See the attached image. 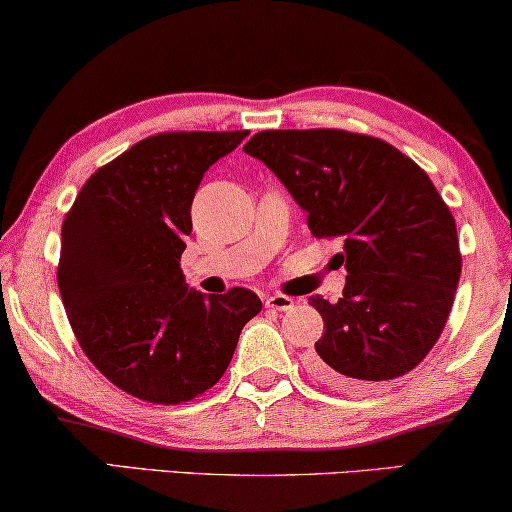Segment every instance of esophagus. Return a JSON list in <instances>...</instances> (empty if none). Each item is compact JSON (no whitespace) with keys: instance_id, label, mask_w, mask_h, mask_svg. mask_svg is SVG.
I'll return each mask as SVG.
<instances>
[{"instance_id":"obj_1","label":"esophagus","mask_w":512,"mask_h":512,"mask_svg":"<svg viewBox=\"0 0 512 512\" xmlns=\"http://www.w3.org/2000/svg\"><path fill=\"white\" fill-rule=\"evenodd\" d=\"M265 307H270V310L286 312L293 307V298L284 296V293H270V296H265Z\"/></svg>"}]
</instances>
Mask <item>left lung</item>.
I'll return each instance as SVG.
<instances>
[{
    "instance_id": "8db88e82",
    "label": "left lung",
    "mask_w": 512,
    "mask_h": 512,
    "mask_svg": "<svg viewBox=\"0 0 512 512\" xmlns=\"http://www.w3.org/2000/svg\"><path fill=\"white\" fill-rule=\"evenodd\" d=\"M244 151L275 172L314 237H342V298L310 296L326 333L310 373L368 389L419 366L443 333L461 275L454 216L396 146L347 130H263Z\"/></svg>"
}]
</instances>
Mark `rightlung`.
<instances>
[{"label": "right lung", "mask_w": 512, "mask_h": 512, "mask_svg": "<svg viewBox=\"0 0 512 512\" xmlns=\"http://www.w3.org/2000/svg\"><path fill=\"white\" fill-rule=\"evenodd\" d=\"M160 132L100 167L62 223L58 286L67 319L93 366L118 389L177 405L226 373L254 291L188 289L179 268L202 177L247 137Z\"/></svg>", "instance_id": "1"}]
</instances>
